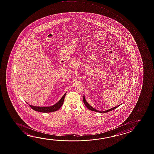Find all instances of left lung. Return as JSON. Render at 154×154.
<instances>
[{
	"label": "left lung",
	"instance_id": "left-lung-1",
	"mask_svg": "<svg viewBox=\"0 0 154 154\" xmlns=\"http://www.w3.org/2000/svg\"><path fill=\"white\" fill-rule=\"evenodd\" d=\"M83 101L84 103V104L85 105V106L87 107V108L89 109L90 110H91V111H94V112H99V113H105L108 112H109V111H112V110H113V109H116V108H117L118 107H119V106L120 105H118V106H116V107H114L113 108H112V109H108V110H107V111H102V112H101V111H98V110H97V109H96L93 108L92 107H91V106H90V105H89V104H88V103H87V101H86V99L85 98V97H84V96H83Z\"/></svg>",
	"mask_w": 154,
	"mask_h": 154
}]
</instances>
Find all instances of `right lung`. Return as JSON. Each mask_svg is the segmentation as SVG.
Instances as JSON below:
<instances>
[{
    "label": "right lung",
    "instance_id": "1",
    "mask_svg": "<svg viewBox=\"0 0 154 154\" xmlns=\"http://www.w3.org/2000/svg\"><path fill=\"white\" fill-rule=\"evenodd\" d=\"M66 95V93L63 95L62 98L59 100L58 103L54 105L53 106H49V107H37V106H34L29 105L32 109H34V111H38L39 112H43V113H49V112H53L56 111H57L58 109L61 108V106L63 105L64 98Z\"/></svg>",
    "mask_w": 154,
    "mask_h": 154
}]
</instances>
